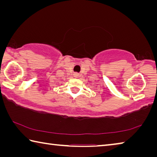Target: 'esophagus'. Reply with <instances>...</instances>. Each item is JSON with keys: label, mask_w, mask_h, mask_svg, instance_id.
I'll return each mask as SVG.
<instances>
[{"label": "esophagus", "mask_w": 157, "mask_h": 157, "mask_svg": "<svg viewBox=\"0 0 157 157\" xmlns=\"http://www.w3.org/2000/svg\"><path fill=\"white\" fill-rule=\"evenodd\" d=\"M73 75H74V77H75V78H78L79 77V74L78 73H75Z\"/></svg>", "instance_id": "34e87169"}]
</instances>
